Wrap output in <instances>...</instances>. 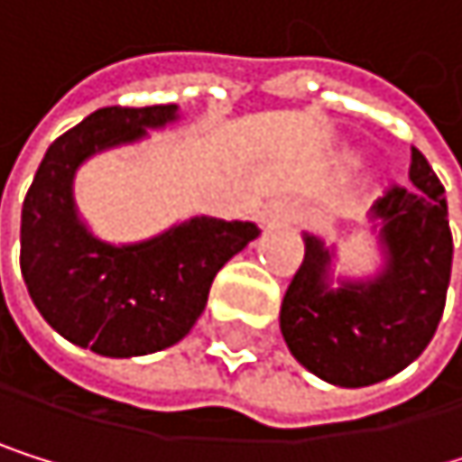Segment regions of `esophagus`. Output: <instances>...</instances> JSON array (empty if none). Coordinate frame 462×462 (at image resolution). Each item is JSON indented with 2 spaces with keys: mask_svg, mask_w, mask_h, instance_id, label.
Here are the masks:
<instances>
[{
  "mask_svg": "<svg viewBox=\"0 0 462 462\" xmlns=\"http://www.w3.org/2000/svg\"><path fill=\"white\" fill-rule=\"evenodd\" d=\"M263 218L265 221H272V218H291V210L288 208H272V210H265Z\"/></svg>",
  "mask_w": 462,
  "mask_h": 462,
  "instance_id": "1",
  "label": "esophagus"
}]
</instances>
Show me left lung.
Segmentation results:
<instances>
[{"instance_id": "1", "label": "left lung", "mask_w": 462, "mask_h": 462, "mask_svg": "<svg viewBox=\"0 0 462 462\" xmlns=\"http://www.w3.org/2000/svg\"><path fill=\"white\" fill-rule=\"evenodd\" d=\"M374 218L383 221L388 246V269L377 282L329 291V252L308 236L280 310L293 357L341 388L374 385L411 365L432 341L447 305L455 252L447 190L416 146L411 180L385 188Z\"/></svg>"}]
</instances>
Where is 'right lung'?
<instances>
[{
	"instance_id": "right-lung-1",
	"label": "right lung",
	"mask_w": 462,
	"mask_h": 462,
	"mask_svg": "<svg viewBox=\"0 0 462 462\" xmlns=\"http://www.w3.org/2000/svg\"><path fill=\"white\" fill-rule=\"evenodd\" d=\"M174 105L99 107L43 154L22 210V274L66 341L105 357L161 352L190 332L221 265L260 236L252 221L190 218L171 233L107 246L74 216V169L105 146L174 118Z\"/></svg>"
}]
</instances>
